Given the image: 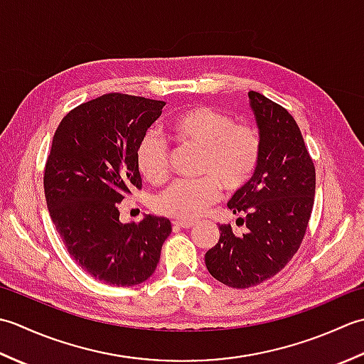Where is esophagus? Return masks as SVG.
Returning a JSON list of instances; mask_svg holds the SVG:
<instances>
[{
	"instance_id": "obj_1",
	"label": "esophagus",
	"mask_w": 364,
	"mask_h": 364,
	"mask_svg": "<svg viewBox=\"0 0 364 364\" xmlns=\"http://www.w3.org/2000/svg\"><path fill=\"white\" fill-rule=\"evenodd\" d=\"M173 227H178V228H191L194 223L189 222V220H173Z\"/></svg>"
}]
</instances>
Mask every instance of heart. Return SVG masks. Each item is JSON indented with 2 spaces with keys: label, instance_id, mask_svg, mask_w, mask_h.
Wrapping results in <instances>:
<instances>
[{
  "label": "heart",
  "instance_id": "1",
  "mask_svg": "<svg viewBox=\"0 0 364 364\" xmlns=\"http://www.w3.org/2000/svg\"><path fill=\"white\" fill-rule=\"evenodd\" d=\"M173 136L186 146L202 150L200 180H178L154 198V210L180 220L202 215L220 197L244 189L257 173L261 159L259 131L235 123L210 106L183 111L170 123ZM136 164L146 181L159 184L168 176V146L154 131L145 133L136 149Z\"/></svg>",
  "mask_w": 364,
  "mask_h": 364
}]
</instances>
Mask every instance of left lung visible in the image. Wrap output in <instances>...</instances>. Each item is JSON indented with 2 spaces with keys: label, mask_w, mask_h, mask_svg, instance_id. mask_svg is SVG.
Segmentation results:
<instances>
[{
  "label": "left lung",
  "mask_w": 364,
  "mask_h": 364,
  "mask_svg": "<svg viewBox=\"0 0 364 364\" xmlns=\"http://www.w3.org/2000/svg\"><path fill=\"white\" fill-rule=\"evenodd\" d=\"M261 136L257 173L228 202L241 214L235 235L219 225V242L205 255L206 269L230 288L244 289L277 275L304 241L311 218L316 170L299 125L283 106L258 92H249Z\"/></svg>",
  "instance_id": "8db88e82"
}]
</instances>
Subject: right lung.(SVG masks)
<instances>
[{
    "label": "right lung",
    "mask_w": 364,
    "mask_h": 364,
    "mask_svg": "<svg viewBox=\"0 0 364 364\" xmlns=\"http://www.w3.org/2000/svg\"><path fill=\"white\" fill-rule=\"evenodd\" d=\"M164 102L106 94L59 123L45 164L46 206L70 257L98 282L134 286L156 269L170 220H119V203L142 188L136 149Z\"/></svg>",
    "instance_id": "1"
}]
</instances>
